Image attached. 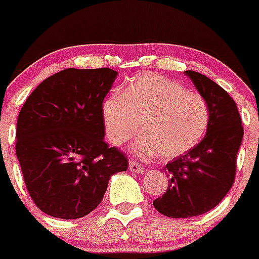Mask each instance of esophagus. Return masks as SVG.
I'll return each mask as SVG.
<instances>
[{"mask_svg":"<svg viewBox=\"0 0 259 259\" xmlns=\"http://www.w3.org/2000/svg\"><path fill=\"white\" fill-rule=\"evenodd\" d=\"M130 170H131V172H135V173H142L144 170H145V168L142 167L139 162H136V160L131 159V160H130Z\"/></svg>","mask_w":259,"mask_h":259,"instance_id":"34e87169","label":"esophagus"}]
</instances>
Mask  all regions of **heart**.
I'll return each instance as SVG.
<instances>
[{"instance_id":"1","label":"heart","mask_w":259,"mask_h":259,"mask_svg":"<svg viewBox=\"0 0 259 259\" xmlns=\"http://www.w3.org/2000/svg\"><path fill=\"white\" fill-rule=\"evenodd\" d=\"M101 111L106 136L115 146L136 136L142 123L144 135L134 145L142 158L159 154L172 159L187 153L203 140L210 123L203 95L154 73L137 75L123 95L106 97Z\"/></svg>"}]
</instances>
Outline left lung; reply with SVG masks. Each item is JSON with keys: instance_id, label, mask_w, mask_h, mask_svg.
<instances>
[{"instance_id": "left-lung-1", "label": "left lung", "mask_w": 259, "mask_h": 259, "mask_svg": "<svg viewBox=\"0 0 259 259\" xmlns=\"http://www.w3.org/2000/svg\"><path fill=\"white\" fill-rule=\"evenodd\" d=\"M185 74L209 104L210 123L195 148L163 168L169 177L167 191L153 204L159 213L172 218L207 213L226 196L236 176L244 136L240 114L230 95L200 73L186 70Z\"/></svg>"}]
</instances>
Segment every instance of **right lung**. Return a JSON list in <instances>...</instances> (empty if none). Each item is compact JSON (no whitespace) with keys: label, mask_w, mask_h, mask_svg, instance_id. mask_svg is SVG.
I'll return each mask as SVG.
<instances>
[{"label":"right lung","mask_w":259,"mask_h":259,"mask_svg":"<svg viewBox=\"0 0 259 259\" xmlns=\"http://www.w3.org/2000/svg\"><path fill=\"white\" fill-rule=\"evenodd\" d=\"M118 73L68 68L29 95L16 123V156L30 198L63 220L84 217L101 203L110 176L128 158L104 141V99Z\"/></svg>","instance_id":"1"}]
</instances>
